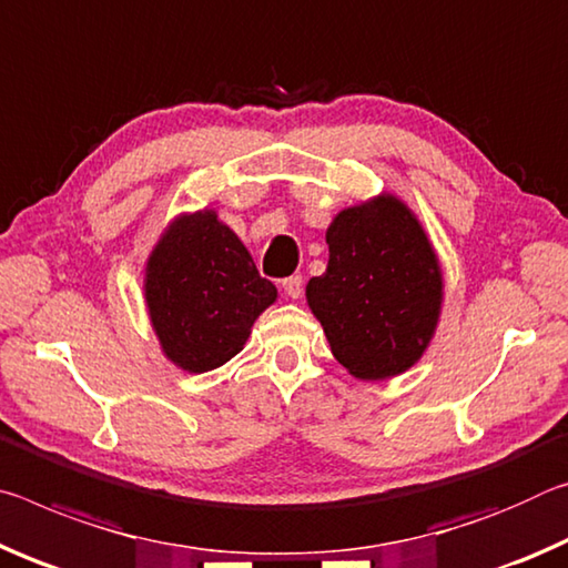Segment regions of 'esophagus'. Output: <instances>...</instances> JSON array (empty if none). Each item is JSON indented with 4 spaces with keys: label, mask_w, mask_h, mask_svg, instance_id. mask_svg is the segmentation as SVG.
Returning a JSON list of instances; mask_svg holds the SVG:
<instances>
[{
    "label": "esophagus",
    "mask_w": 568,
    "mask_h": 568,
    "mask_svg": "<svg viewBox=\"0 0 568 568\" xmlns=\"http://www.w3.org/2000/svg\"><path fill=\"white\" fill-rule=\"evenodd\" d=\"M282 292H284L286 300H300L302 292H304L302 276L294 274V276H290V278H284V282H282Z\"/></svg>",
    "instance_id": "34e87169"
}]
</instances>
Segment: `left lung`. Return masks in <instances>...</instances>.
I'll return each instance as SVG.
<instances>
[{
    "label": "left lung",
    "mask_w": 568,
    "mask_h": 568,
    "mask_svg": "<svg viewBox=\"0 0 568 568\" xmlns=\"http://www.w3.org/2000/svg\"><path fill=\"white\" fill-rule=\"evenodd\" d=\"M327 246V272L310 278L306 302L332 355L359 379L413 367L438 324L443 274L410 209L395 196L345 209Z\"/></svg>",
    "instance_id": "8db88e82"
}]
</instances>
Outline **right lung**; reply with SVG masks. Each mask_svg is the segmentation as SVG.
Wrapping results in <instances>:
<instances>
[{"label": "right lung", "mask_w": 568, "mask_h": 568, "mask_svg": "<svg viewBox=\"0 0 568 568\" xmlns=\"http://www.w3.org/2000/svg\"><path fill=\"white\" fill-rule=\"evenodd\" d=\"M276 286L213 211L171 223L145 268V302L165 357L209 372L244 349Z\"/></svg>", "instance_id": "add662e5"}]
</instances>
